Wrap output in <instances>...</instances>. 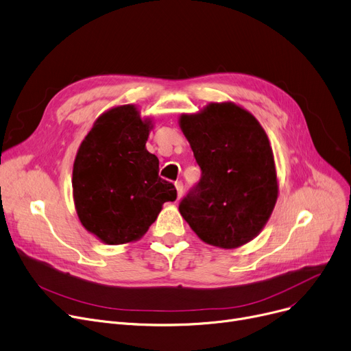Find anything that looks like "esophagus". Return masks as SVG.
Listing matches in <instances>:
<instances>
[{"instance_id": "1", "label": "esophagus", "mask_w": 351, "mask_h": 351, "mask_svg": "<svg viewBox=\"0 0 351 351\" xmlns=\"http://www.w3.org/2000/svg\"><path fill=\"white\" fill-rule=\"evenodd\" d=\"M174 185H176V190H177V198L180 199L181 195H182V191H184V185H182L181 181H176Z\"/></svg>"}]
</instances>
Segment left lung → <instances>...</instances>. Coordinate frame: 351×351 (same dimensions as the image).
Returning <instances> with one entry per match:
<instances>
[{
    "mask_svg": "<svg viewBox=\"0 0 351 351\" xmlns=\"http://www.w3.org/2000/svg\"><path fill=\"white\" fill-rule=\"evenodd\" d=\"M180 128L201 169L178 205L182 218L219 248L252 241L278 198L274 153L259 121L234 103H210L199 113L181 114Z\"/></svg>",
    "mask_w": 351,
    "mask_h": 351,
    "instance_id": "8db88e82",
    "label": "left lung"
}]
</instances>
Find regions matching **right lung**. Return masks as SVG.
Here are the masks:
<instances>
[{"instance_id": "1", "label": "right lung", "mask_w": 351, "mask_h": 351, "mask_svg": "<svg viewBox=\"0 0 351 351\" xmlns=\"http://www.w3.org/2000/svg\"><path fill=\"white\" fill-rule=\"evenodd\" d=\"M150 120L134 105L103 113L73 162V199L85 228L109 245L140 239L164 202L176 201L174 184L158 177V158L146 141Z\"/></svg>"}]
</instances>
